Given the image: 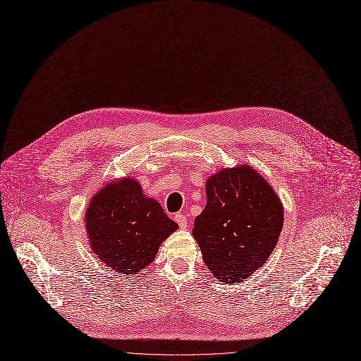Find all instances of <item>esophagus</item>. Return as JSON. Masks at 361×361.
<instances>
[{
    "mask_svg": "<svg viewBox=\"0 0 361 361\" xmlns=\"http://www.w3.org/2000/svg\"><path fill=\"white\" fill-rule=\"evenodd\" d=\"M175 221H176L178 226H179L180 228H185L186 224H188V218H186L183 214H180V212H178V214L175 215Z\"/></svg>",
    "mask_w": 361,
    "mask_h": 361,
    "instance_id": "34e87169",
    "label": "esophagus"
}]
</instances>
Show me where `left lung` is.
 Returning a JSON list of instances; mask_svg holds the SVG:
<instances>
[{"instance_id":"1","label":"left lung","mask_w":361,"mask_h":361,"mask_svg":"<svg viewBox=\"0 0 361 361\" xmlns=\"http://www.w3.org/2000/svg\"><path fill=\"white\" fill-rule=\"evenodd\" d=\"M283 227V207L271 186L248 164L207 180V205L192 235L221 282H241L273 253Z\"/></svg>"}]
</instances>
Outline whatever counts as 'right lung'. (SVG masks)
Returning a JSON list of instances; mask_svg holds the SVG:
<instances>
[{
	"label": "right lung",
	"instance_id": "obj_1",
	"mask_svg": "<svg viewBox=\"0 0 361 361\" xmlns=\"http://www.w3.org/2000/svg\"><path fill=\"white\" fill-rule=\"evenodd\" d=\"M87 231L94 253L108 267L133 276L149 266L178 224L160 204L143 195L134 179L106 185L87 209Z\"/></svg>",
	"mask_w": 361,
	"mask_h": 361
}]
</instances>
